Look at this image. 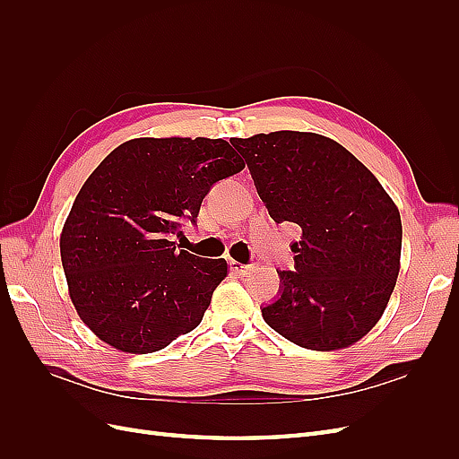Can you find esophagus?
Listing matches in <instances>:
<instances>
[{
    "label": "esophagus",
    "mask_w": 459,
    "mask_h": 459,
    "mask_svg": "<svg viewBox=\"0 0 459 459\" xmlns=\"http://www.w3.org/2000/svg\"><path fill=\"white\" fill-rule=\"evenodd\" d=\"M230 270L238 275H245L248 272V266H245V264H241L238 260H230Z\"/></svg>",
    "instance_id": "obj_1"
}]
</instances>
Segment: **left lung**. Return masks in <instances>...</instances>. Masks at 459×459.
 <instances>
[{
  "label": "left lung",
  "instance_id": "left-lung-1",
  "mask_svg": "<svg viewBox=\"0 0 459 459\" xmlns=\"http://www.w3.org/2000/svg\"><path fill=\"white\" fill-rule=\"evenodd\" d=\"M270 216L300 226L295 272L262 308L273 331L310 351L346 349L375 327L400 272L394 201L351 151L312 132L233 137Z\"/></svg>",
  "mask_w": 459,
  "mask_h": 459
}]
</instances>
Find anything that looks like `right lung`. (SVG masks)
<instances>
[{
  "instance_id": "obj_1",
  "label": "right lung",
  "mask_w": 459,
  "mask_h": 459,
  "mask_svg": "<svg viewBox=\"0 0 459 459\" xmlns=\"http://www.w3.org/2000/svg\"><path fill=\"white\" fill-rule=\"evenodd\" d=\"M243 169L226 140L135 137L91 172L65 220L61 262L80 319L103 342L149 354L201 324L228 262L178 251L172 235Z\"/></svg>"
}]
</instances>
